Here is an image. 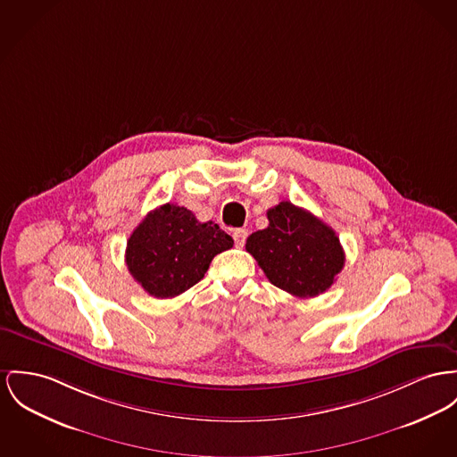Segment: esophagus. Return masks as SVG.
Instances as JSON below:
<instances>
[{"label": "esophagus", "instance_id": "obj_1", "mask_svg": "<svg viewBox=\"0 0 457 457\" xmlns=\"http://www.w3.org/2000/svg\"><path fill=\"white\" fill-rule=\"evenodd\" d=\"M245 239H247V230H244V228L234 230V241H236L237 247H243L244 244H245Z\"/></svg>", "mask_w": 457, "mask_h": 457}]
</instances>
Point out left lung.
<instances>
[{
	"instance_id": "left-lung-1",
	"label": "left lung",
	"mask_w": 457,
	"mask_h": 457,
	"mask_svg": "<svg viewBox=\"0 0 457 457\" xmlns=\"http://www.w3.org/2000/svg\"><path fill=\"white\" fill-rule=\"evenodd\" d=\"M269 227L253 232L245 251L267 278L298 298L328 291L345 265V251L335 230L287 201L267 212Z\"/></svg>"
}]
</instances>
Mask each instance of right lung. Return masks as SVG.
<instances>
[{
    "label": "right lung",
    "instance_id": "add662e5",
    "mask_svg": "<svg viewBox=\"0 0 457 457\" xmlns=\"http://www.w3.org/2000/svg\"><path fill=\"white\" fill-rule=\"evenodd\" d=\"M234 239L213 221L201 223L183 206L164 204L147 214L126 244V265L154 298H175L197 284L216 254Z\"/></svg>",
    "mask_w": 457,
    "mask_h": 457
}]
</instances>
